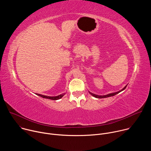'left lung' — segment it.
<instances>
[{"label": "left lung", "instance_id": "8db88e82", "mask_svg": "<svg viewBox=\"0 0 151 151\" xmlns=\"http://www.w3.org/2000/svg\"><path fill=\"white\" fill-rule=\"evenodd\" d=\"M127 85H126L125 87L121 90V91H118V92H116V93H111V94H107V95H105V96H98V95H96V94H93V93H90H90L93 96H94V97H96V98H99V99H102V98H106V97H111V96H115V95H116V94H118L119 93H120L121 91H122V90H125V88L127 87Z\"/></svg>", "mask_w": 151, "mask_h": 151}]
</instances>
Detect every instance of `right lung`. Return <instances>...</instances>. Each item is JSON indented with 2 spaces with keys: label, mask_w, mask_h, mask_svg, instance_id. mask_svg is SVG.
Returning a JSON list of instances; mask_svg holds the SVG:
<instances>
[{
  "label": "right lung",
  "mask_w": 151,
  "mask_h": 151,
  "mask_svg": "<svg viewBox=\"0 0 151 151\" xmlns=\"http://www.w3.org/2000/svg\"><path fill=\"white\" fill-rule=\"evenodd\" d=\"M37 95L43 97V98H45V99H51V100H58L60 99H61L64 95V94H61L59 96H55V97H50V96H44V95H42V94H36Z\"/></svg>",
  "instance_id": "1"
}]
</instances>
